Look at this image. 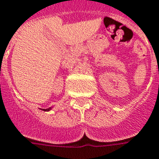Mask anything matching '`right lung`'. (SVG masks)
I'll list each match as a JSON object with an SVG mask.
<instances>
[{"instance_id": "right-lung-1", "label": "right lung", "mask_w": 159, "mask_h": 159, "mask_svg": "<svg viewBox=\"0 0 159 159\" xmlns=\"http://www.w3.org/2000/svg\"><path fill=\"white\" fill-rule=\"evenodd\" d=\"M52 109V107H49V108H48V109H43V111H50Z\"/></svg>"}]
</instances>
